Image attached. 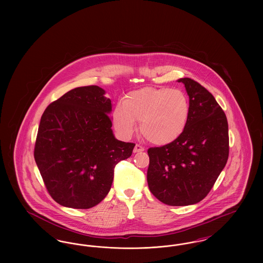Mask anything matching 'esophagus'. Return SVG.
I'll use <instances>...</instances> for the list:
<instances>
[{
    "label": "esophagus",
    "instance_id": "esophagus-1",
    "mask_svg": "<svg viewBox=\"0 0 263 263\" xmlns=\"http://www.w3.org/2000/svg\"><path fill=\"white\" fill-rule=\"evenodd\" d=\"M145 150V148L144 147H142L141 145H139V144H136L135 145V147H134V150L133 152L134 153H139V152H143V151Z\"/></svg>",
    "mask_w": 263,
    "mask_h": 263
}]
</instances>
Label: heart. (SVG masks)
I'll list each match as a JSON object with an SVG mask.
<instances>
[{
  "label": "heart",
  "mask_w": 263,
  "mask_h": 263,
  "mask_svg": "<svg viewBox=\"0 0 263 263\" xmlns=\"http://www.w3.org/2000/svg\"><path fill=\"white\" fill-rule=\"evenodd\" d=\"M190 104L186 95L170 88H143L130 91L113 111V126L130 137L140 122V131L155 145H165L178 137L187 124Z\"/></svg>",
  "instance_id": "obj_1"
}]
</instances>
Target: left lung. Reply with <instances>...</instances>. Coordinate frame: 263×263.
<instances>
[{
	"label": "left lung",
	"mask_w": 263,
	"mask_h": 263,
	"mask_svg": "<svg viewBox=\"0 0 263 263\" xmlns=\"http://www.w3.org/2000/svg\"><path fill=\"white\" fill-rule=\"evenodd\" d=\"M190 113L173 142L150 148L147 173L153 195L170 206L200 202L212 189L229 158V128L222 107L199 83L182 78Z\"/></svg>",
	"instance_id": "left-lung-1"
}]
</instances>
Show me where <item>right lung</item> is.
Here are the masks:
<instances>
[{
	"label": "right lung",
	"instance_id": "right-lung-1",
	"mask_svg": "<svg viewBox=\"0 0 263 263\" xmlns=\"http://www.w3.org/2000/svg\"><path fill=\"white\" fill-rule=\"evenodd\" d=\"M104 93L98 86L71 89L41 116L34 159L51 197L65 207L88 209L103 200L115 165L135 147L113 136Z\"/></svg>",
	"mask_w": 263,
	"mask_h": 263
}]
</instances>
